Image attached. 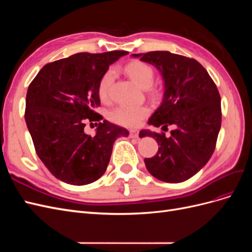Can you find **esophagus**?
I'll return each mask as SVG.
<instances>
[{
    "label": "esophagus",
    "instance_id": "34e87169",
    "mask_svg": "<svg viewBox=\"0 0 252 252\" xmlns=\"http://www.w3.org/2000/svg\"><path fill=\"white\" fill-rule=\"evenodd\" d=\"M129 136H130V138L138 139L139 138V131L138 130H131L130 132H129Z\"/></svg>",
    "mask_w": 252,
    "mask_h": 252
}]
</instances>
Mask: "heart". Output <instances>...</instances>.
I'll return each instance as SVG.
<instances>
[{"mask_svg":"<svg viewBox=\"0 0 252 252\" xmlns=\"http://www.w3.org/2000/svg\"><path fill=\"white\" fill-rule=\"evenodd\" d=\"M125 70L129 77L143 88H149L154 84L155 70L147 63L141 62V61H133L126 65ZM113 80L114 71L112 69L107 70L102 75L97 85V94L101 101L106 102L109 98ZM149 91L152 96H157L159 93L156 87H151ZM149 112L150 109L146 105L121 104L108 112V118L116 124L122 126L138 127L142 121L148 116Z\"/></svg>","mask_w":252,"mask_h":252,"instance_id":"obj_1","label":"heart"}]
</instances>
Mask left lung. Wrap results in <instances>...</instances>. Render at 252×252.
<instances>
[{
	"instance_id": "8db88e82",
	"label": "left lung",
	"mask_w": 252,
	"mask_h": 252,
	"mask_svg": "<svg viewBox=\"0 0 252 252\" xmlns=\"http://www.w3.org/2000/svg\"><path fill=\"white\" fill-rule=\"evenodd\" d=\"M155 65L165 82L163 102L148 123L164 132L142 130L140 136H152L159 145L157 155L144 162L158 180L184 182L209 161L216 149L222 123L220 96L207 70L196 60L169 51H149L132 55Z\"/></svg>"
}]
</instances>
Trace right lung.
<instances>
[{"label":"right lung","instance_id":"obj_1","mask_svg":"<svg viewBox=\"0 0 252 252\" xmlns=\"http://www.w3.org/2000/svg\"><path fill=\"white\" fill-rule=\"evenodd\" d=\"M124 50L80 52L45 65L30 83L25 121L34 149L46 168L70 185H87L105 173L119 136L127 129L95 112L97 85L109 65ZM98 121L94 136L85 133L87 123ZM97 124V123H95Z\"/></svg>","mask_w":252,"mask_h":252}]
</instances>
